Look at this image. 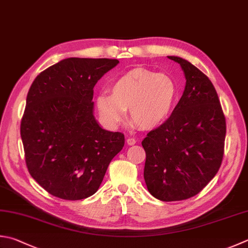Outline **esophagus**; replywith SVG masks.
<instances>
[{"label": "esophagus", "instance_id": "esophagus-1", "mask_svg": "<svg viewBox=\"0 0 248 248\" xmlns=\"http://www.w3.org/2000/svg\"><path fill=\"white\" fill-rule=\"evenodd\" d=\"M126 142H127L128 146H134V144L136 143V139L129 137V138H127V140H126Z\"/></svg>", "mask_w": 248, "mask_h": 248}]
</instances>
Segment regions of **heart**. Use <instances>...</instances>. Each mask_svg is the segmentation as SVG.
Masks as SVG:
<instances>
[{"label":"heart","instance_id":"heart-1","mask_svg":"<svg viewBox=\"0 0 248 248\" xmlns=\"http://www.w3.org/2000/svg\"><path fill=\"white\" fill-rule=\"evenodd\" d=\"M110 93H100L96 106L102 121L118 126L129 110L132 122L152 129L170 119L179 98V88L170 76L147 69H133L116 78Z\"/></svg>","mask_w":248,"mask_h":248}]
</instances>
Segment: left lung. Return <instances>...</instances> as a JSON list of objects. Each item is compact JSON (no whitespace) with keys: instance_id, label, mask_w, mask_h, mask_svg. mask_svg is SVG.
Wrapping results in <instances>:
<instances>
[{"instance_id":"left-lung-1","label":"left lung","mask_w":248,"mask_h":248,"mask_svg":"<svg viewBox=\"0 0 248 248\" xmlns=\"http://www.w3.org/2000/svg\"><path fill=\"white\" fill-rule=\"evenodd\" d=\"M185 73L184 94L165 123L142 140L143 177L154 198L171 202L192 198L206 186L221 165L226 119L211 80L177 56Z\"/></svg>"}]
</instances>
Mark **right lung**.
Instances as JSON below:
<instances>
[{"mask_svg": "<svg viewBox=\"0 0 248 248\" xmlns=\"http://www.w3.org/2000/svg\"><path fill=\"white\" fill-rule=\"evenodd\" d=\"M118 59L71 57L44 70L27 95L20 135L28 170L59 199L94 194L124 135L101 127L94 116V86Z\"/></svg>", "mask_w": 248, "mask_h": 248, "instance_id": "1", "label": "right lung"}]
</instances>
